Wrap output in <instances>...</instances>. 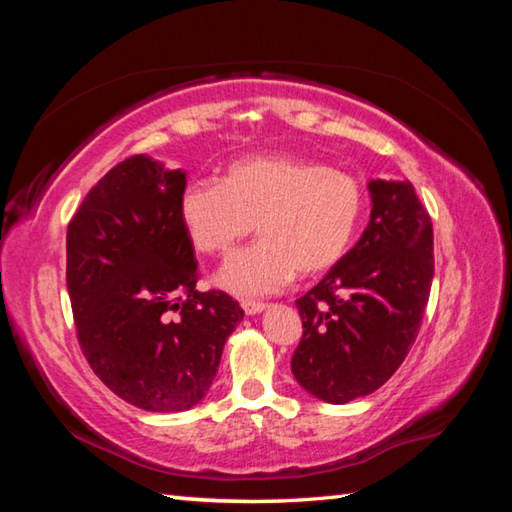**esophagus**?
<instances>
[{
    "mask_svg": "<svg viewBox=\"0 0 512 512\" xmlns=\"http://www.w3.org/2000/svg\"><path fill=\"white\" fill-rule=\"evenodd\" d=\"M242 308H244L246 314H250V317H253V314L264 312L268 306H266V303H259V301H244Z\"/></svg>",
    "mask_w": 512,
    "mask_h": 512,
    "instance_id": "34e87169",
    "label": "esophagus"
}]
</instances>
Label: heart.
<instances>
[{
  "mask_svg": "<svg viewBox=\"0 0 512 512\" xmlns=\"http://www.w3.org/2000/svg\"><path fill=\"white\" fill-rule=\"evenodd\" d=\"M356 178L319 160L250 156L222 180H193L180 195V220L204 255H228L250 231L259 242L233 255L217 284L237 297H266L292 279L334 268L354 244L365 215Z\"/></svg>",
  "mask_w": 512,
  "mask_h": 512,
  "instance_id": "b5f03b06",
  "label": "heart"
}]
</instances>
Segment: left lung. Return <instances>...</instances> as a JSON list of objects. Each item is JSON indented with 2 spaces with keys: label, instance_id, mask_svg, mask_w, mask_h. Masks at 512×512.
Returning <instances> with one entry per match:
<instances>
[{
  "label": "left lung",
  "instance_id": "1",
  "mask_svg": "<svg viewBox=\"0 0 512 512\" xmlns=\"http://www.w3.org/2000/svg\"><path fill=\"white\" fill-rule=\"evenodd\" d=\"M372 215L352 250L297 299L303 336L292 374L314 398L345 405L405 361L433 279L431 217L407 180H369Z\"/></svg>",
  "mask_w": 512,
  "mask_h": 512
}]
</instances>
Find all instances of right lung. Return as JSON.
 Masks as SVG:
<instances>
[{
    "label": "right lung",
    "mask_w": 512,
    "mask_h": 512,
    "mask_svg": "<svg viewBox=\"0 0 512 512\" xmlns=\"http://www.w3.org/2000/svg\"><path fill=\"white\" fill-rule=\"evenodd\" d=\"M184 187L182 169L132 156L94 184L68 224L65 281L81 350L118 398L145 411L198 405L244 319L226 292L195 290Z\"/></svg>",
    "instance_id": "add662e5"
}]
</instances>
